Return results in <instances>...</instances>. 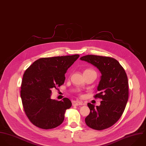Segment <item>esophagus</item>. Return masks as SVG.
<instances>
[{"label": "esophagus", "instance_id": "34e87169", "mask_svg": "<svg viewBox=\"0 0 146 146\" xmlns=\"http://www.w3.org/2000/svg\"><path fill=\"white\" fill-rule=\"evenodd\" d=\"M72 104L73 106H82V105H84V103L82 102H81V101H73V103H72Z\"/></svg>", "mask_w": 146, "mask_h": 146}]
</instances>
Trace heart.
Wrapping results in <instances>:
<instances>
[{"mask_svg":"<svg viewBox=\"0 0 146 146\" xmlns=\"http://www.w3.org/2000/svg\"><path fill=\"white\" fill-rule=\"evenodd\" d=\"M88 70H92L91 69H86V70H85V71H88Z\"/></svg>","mask_w":146,"mask_h":146,"instance_id":"b5f03b06","label":"heart"}]
</instances>
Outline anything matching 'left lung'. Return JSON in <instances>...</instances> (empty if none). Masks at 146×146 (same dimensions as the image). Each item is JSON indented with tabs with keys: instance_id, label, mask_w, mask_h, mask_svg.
<instances>
[{
	"instance_id": "1",
	"label": "left lung",
	"mask_w": 146,
	"mask_h": 146,
	"mask_svg": "<svg viewBox=\"0 0 146 146\" xmlns=\"http://www.w3.org/2000/svg\"><path fill=\"white\" fill-rule=\"evenodd\" d=\"M80 59L94 65L102 73L94 97L102 99L100 106L88 103L90 112L85 118L88 127L102 130L113 126L122 116L129 98V85L123 68L115 58L88 55Z\"/></svg>"
}]
</instances>
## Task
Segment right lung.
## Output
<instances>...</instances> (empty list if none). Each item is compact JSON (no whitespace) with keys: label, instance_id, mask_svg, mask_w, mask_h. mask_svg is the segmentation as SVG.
Wrapping results in <instances>:
<instances>
[{"label":"right lung","instance_id":"right-lung-1","mask_svg":"<svg viewBox=\"0 0 146 146\" xmlns=\"http://www.w3.org/2000/svg\"><path fill=\"white\" fill-rule=\"evenodd\" d=\"M79 55L43 58L35 61L24 73L21 85L23 108L30 121L43 129L60 125L67 109L72 106L67 98L58 101L51 99L52 88L64 83L65 73Z\"/></svg>","mask_w":146,"mask_h":146}]
</instances>
